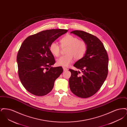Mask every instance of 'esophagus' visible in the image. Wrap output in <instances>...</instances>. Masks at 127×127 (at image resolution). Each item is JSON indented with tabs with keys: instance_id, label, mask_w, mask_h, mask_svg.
<instances>
[{
	"instance_id": "34e87169",
	"label": "esophagus",
	"mask_w": 127,
	"mask_h": 127,
	"mask_svg": "<svg viewBox=\"0 0 127 127\" xmlns=\"http://www.w3.org/2000/svg\"><path fill=\"white\" fill-rule=\"evenodd\" d=\"M63 70L64 71H67V70H68V69L66 68V67H63Z\"/></svg>"
}]
</instances>
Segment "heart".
Returning a JSON list of instances; mask_svg holds the SVG:
<instances>
[{"mask_svg":"<svg viewBox=\"0 0 127 127\" xmlns=\"http://www.w3.org/2000/svg\"><path fill=\"white\" fill-rule=\"evenodd\" d=\"M61 46L67 47L66 55L61 56L57 60L59 66H68L72 63L74 57L76 60L83 58L88 50V44L83 40H79V38L71 35H67L62 37L60 40ZM50 52L55 57H58L61 53V47L56 42L51 43L49 46Z\"/></svg>","mask_w":127,"mask_h":127,"instance_id":"1","label":"heart"}]
</instances>
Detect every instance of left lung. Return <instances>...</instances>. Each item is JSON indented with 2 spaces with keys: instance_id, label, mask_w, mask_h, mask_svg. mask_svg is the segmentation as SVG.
<instances>
[{
  "instance_id": "obj_1",
  "label": "left lung",
  "mask_w": 127,
  "mask_h": 127,
  "mask_svg": "<svg viewBox=\"0 0 127 127\" xmlns=\"http://www.w3.org/2000/svg\"><path fill=\"white\" fill-rule=\"evenodd\" d=\"M75 34L88 44V50L84 57L77 61L74 66L80 72L71 69L69 79L70 89L74 94L81 98H88L94 95L102 86L108 74L109 57L102 42L97 37L81 30H75Z\"/></svg>"
}]
</instances>
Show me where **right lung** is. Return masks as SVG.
Instances as JSON below:
<instances>
[{"label": "right lung", "instance_id": "add662e5", "mask_svg": "<svg viewBox=\"0 0 127 127\" xmlns=\"http://www.w3.org/2000/svg\"><path fill=\"white\" fill-rule=\"evenodd\" d=\"M68 30H44L28 36L18 50L17 61L20 80L30 93L45 96L53 88L55 80L62 73V66L52 67L56 61L49 50L51 43Z\"/></svg>", "mask_w": 127, "mask_h": 127}]
</instances>
